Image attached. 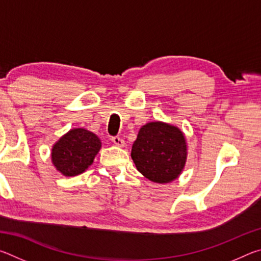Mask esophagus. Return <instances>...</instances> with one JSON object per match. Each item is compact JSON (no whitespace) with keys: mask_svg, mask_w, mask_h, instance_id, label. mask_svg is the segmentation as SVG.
Segmentation results:
<instances>
[{"mask_svg":"<svg viewBox=\"0 0 261 261\" xmlns=\"http://www.w3.org/2000/svg\"><path fill=\"white\" fill-rule=\"evenodd\" d=\"M112 141L113 143L116 145V146H118V147H123L125 145V141L123 140L121 137H118V136H114V137H112Z\"/></svg>","mask_w":261,"mask_h":261,"instance_id":"obj_1","label":"esophagus"}]
</instances>
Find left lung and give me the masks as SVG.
I'll return each instance as SVG.
<instances>
[{
    "label": "left lung",
    "instance_id": "8db88e82",
    "mask_svg": "<svg viewBox=\"0 0 261 261\" xmlns=\"http://www.w3.org/2000/svg\"><path fill=\"white\" fill-rule=\"evenodd\" d=\"M131 158L139 173L155 183L178 177L187 161V144L178 127L161 122L144 125L132 145Z\"/></svg>",
    "mask_w": 261,
    "mask_h": 261
}]
</instances>
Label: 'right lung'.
<instances>
[{"label": "right lung", "instance_id": "1", "mask_svg": "<svg viewBox=\"0 0 261 261\" xmlns=\"http://www.w3.org/2000/svg\"><path fill=\"white\" fill-rule=\"evenodd\" d=\"M100 147L101 141L93 132L73 129L54 145L51 160L61 174L76 176L92 165Z\"/></svg>", "mask_w": 261, "mask_h": 261}]
</instances>
